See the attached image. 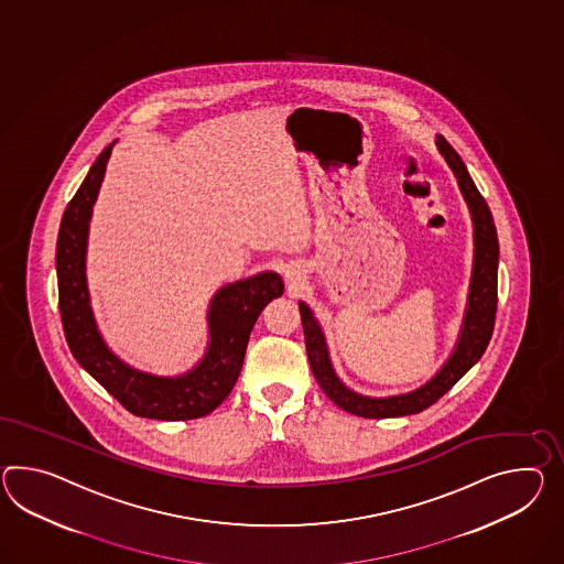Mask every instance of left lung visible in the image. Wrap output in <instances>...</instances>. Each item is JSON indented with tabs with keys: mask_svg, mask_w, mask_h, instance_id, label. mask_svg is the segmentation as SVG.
Masks as SVG:
<instances>
[{
	"mask_svg": "<svg viewBox=\"0 0 564 564\" xmlns=\"http://www.w3.org/2000/svg\"><path fill=\"white\" fill-rule=\"evenodd\" d=\"M436 144H438L440 154L453 169L454 177L458 181V187L467 202L473 228H475L473 234L475 259H473V275H470V288H468L467 312H465L458 343L454 346L451 358L444 362V367L426 384L413 389L410 393L389 395V398L360 395L338 379V375L332 367L322 326L317 324L314 312L305 303L300 302L305 348H307V358L317 383L338 408H343L344 412L355 413L360 417H399V415L424 412L446 391H451L453 384L482 357L494 334L495 312H497V262H499V242H497L494 216L485 197L470 180L467 166L460 161V156L456 154L453 147L442 137L436 138Z\"/></svg>",
	"mask_w": 564,
	"mask_h": 564,
	"instance_id": "1",
	"label": "left lung"
}]
</instances>
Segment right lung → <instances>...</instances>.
Returning <instances> with one entry per match:
<instances>
[{
  "instance_id": "add662e5",
  "label": "right lung",
  "mask_w": 564,
  "mask_h": 564,
  "mask_svg": "<svg viewBox=\"0 0 564 564\" xmlns=\"http://www.w3.org/2000/svg\"><path fill=\"white\" fill-rule=\"evenodd\" d=\"M110 147L96 159L63 214L56 240L58 310L73 357L97 383L138 417L163 422L195 420L214 412L230 395L245 362L248 338L264 305L283 295V279L264 271L228 283L207 310L209 343L192 371L159 377L116 357L97 330L85 275L87 234L97 193L110 161Z\"/></svg>"
}]
</instances>
